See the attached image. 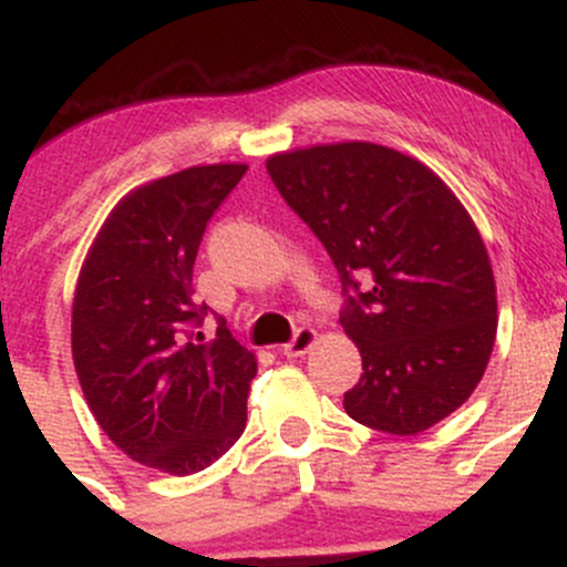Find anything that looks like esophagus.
I'll return each instance as SVG.
<instances>
[{"label":"esophagus","mask_w":567,"mask_h":567,"mask_svg":"<svg viewBox=\"0 0 567 567\" xmlns=\"http://www.w3.org/2000/svg\"><path fill=\"white\" fill-rule=\"evenodd\" d=\"M315 341H317V333L311 328L296 330V336H292L290 341L282 347V354L285 357H303L306 351L315 347Z\"/></svg>","instance_id":"1"}]
</instances>
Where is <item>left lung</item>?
<instances>
[{
	"instance_id": "obj_1",
	"label": "left lung",
	"mask_w": 567,
	"mask_h": 567,
	"mask_svg": "<svg viewBox=\"0 0 567 567\" xmlns=\"http://www.w3.org/2000/svg\"><path fill=\"white\" fill-rule=\"evenodd\" d=\"M266 171L341 277V324L365 370L343 394L351 419L408 437L464 405L496 341V282L451 188L362 141L275 154Z\"/></svg>"
}]
</instances>
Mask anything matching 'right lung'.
I'll list each match as a JSON object with an SVG mask.
<instances>
[{
  "mask_svg": "<svg viewBox=\"0 0 567 567\" xmlns=\"http://www.w3.org/2000/svg\"><path fill=\"white\" fill-rule=\"evenodd\" d=\"M247 165H202L130 192L109 213L80 271L71 351L84 400L133 461L194 474L218 461L247 421L256 354L192 301L202 234Z\"/></svg>",
  "mask_w": 567,
  "mask_h": 567,
  "instance_id": "1",
  "label": "right lung"
}]
</instances>
